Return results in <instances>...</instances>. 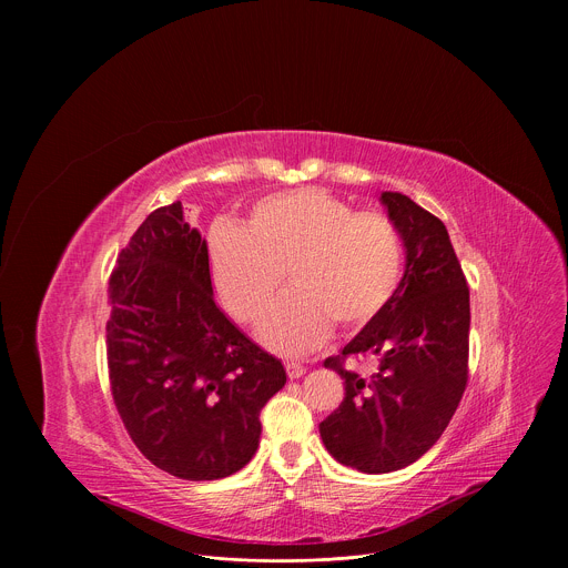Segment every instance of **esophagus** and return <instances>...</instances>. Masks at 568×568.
Returning <instances> with one entry per match:
<instances>
[{"label": "esophagus", "instance_id": "34e87169", "mask_svg": "<svg viewBox=\"0 0 568 568\" xmlns=\"http://www.w3.org/2000/svg\"><path fill=\"white\" fill-rule=\"evenodd\" d=\"M285 371H287L290 379H298L301 375H305V366L301 362H294V359L285 364Z\"/></svg>", "mask_w": 568, "mask_h": 568}]
</instances>
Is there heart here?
<instances>
[{
  "label": "heart",
  "instance_id": "b5f03b06",
  "mask_svg": "<svg viewBox=\"0 0 568 568\" xmlns=\"http://www.w3.org/2000/svg\"><path fill=\"white\" fill-rule=\"evenodd\" d=\"M213 285L242 323H261V339L281 353H303L337 323L355 331L375 318L397 290L404 240L397 224L357 211L321 189H296L258 200L247 224L217 222L209 233Z\"/></svg>",
  "mask_w": 568,
  "mask_h": 568
}]
</instances>
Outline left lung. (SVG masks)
Returning <instances> with one entry per match:
<instances>
[{"label": "left lung", "mask_w": 568, "mask_h": 568, "mask_svg": "<svg viewBox=\"0 0 568 568\" xmlns=\"http://www.w3.org/2000/svg\"><path fill=\"white\" fill-rule=\"evenodd\" d=\"M397 224L407 270L384 310L337 357L344 402L318 425L323 445L346 467L395 471L418 460L447 429L469 373V287L445 224L402 193H382ZM348 356L376 371L348 372Z\"/></svg>", "instance_id": "left-lung-1"}]
</instances>
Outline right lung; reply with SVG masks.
<instances>
[{"label": "right lung", "mask_w": 568, "mask_h": 568, "mask_svg": "<svg viewBox=\"0 0 568 568\" xmlns=\"http://www.w3.org/2000/svg\"><path fill=\"white\" fill-rule=\"evenodd\" d=\"M108 375L136 449L186 480H215L258 449L283 364L213 301L209 247L182 202L159 206L119 252L108 287Z\"/></svg>", "instance_id": "right-lung-1"}]
</instances>
